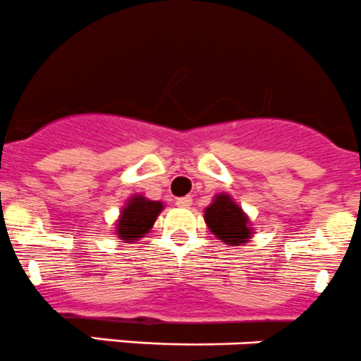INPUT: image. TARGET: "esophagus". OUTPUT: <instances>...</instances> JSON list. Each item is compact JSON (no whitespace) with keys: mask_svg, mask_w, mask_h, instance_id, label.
<instances>
[{"mask_svg":"<svg viewBox=\"0 0 361 361\" xmlns=\"http://www.w3.org/2000/svg\"><path fill=\"white\" fill-rule=\"evenodd\" d=\"M176 204L180 206V208H190L192 197H190V195H185V197H178Z\"/></svg>","mask_w":361,"mask_h":361,"instance_id":"obj_1","label":"esophagus"}]
</instances>
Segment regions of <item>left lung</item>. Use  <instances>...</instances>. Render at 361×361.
Wrapping results in <instances>:
<instances>
[{
  "label": "left lung",
  "mask_w": 361,
  "mask_h": 361,
  "mask_svg": "<svg viewBox=\"0 0 361 361\" xmlns=\"http://www.w3.org/2000/svg\"><path fill=\"white\" fill-rule=\"evenodd\" d=\"M204 222L208 229L226 245L247 243L252 238L250 219L247 213L234 202L229 194H216L213 202L204 209Z\"/></svg>",
  "instance_id": "left-lung-1"
}]
</instances>
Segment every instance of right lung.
Returning <instances> with one entry per match:
<instances>
[{"label":"right lung","mask_w":361,"mask_h":361,"mask_svg":"<svg viewBox=\"0 0 361 361\" xmlns=\"http://www.w3.org/2000/svg\"><path fill=\"white\" fill-rule=\"evenodd\" d=\"M164 209V202L152 201L145 197L142 194L132 195L127 201V204L121 208L120 219L116 220V236L123 243H132L139 240L145 234L149 233V229L155 224L157 216Z\"/></svg>","instance_id":"1"}]
</instances>
